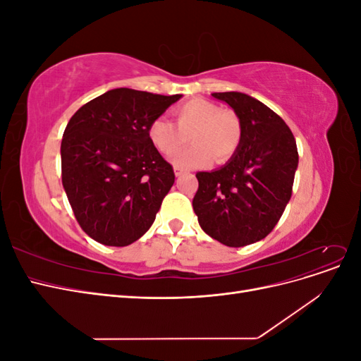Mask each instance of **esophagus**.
<instances>
[{
    "label": "esophagus",
    "mask_w": 361,
    "mask_h": 361,
    "mask_svg": "<svg viewBox=\"0 0 361 361\" xmlns=\"http://www.w3.org/2000/svg\"><path fill=\"white\" fill-rule=\"evenodd\" d=\"M185 173H187V170H185V169L174 167V174H176V176H182V174H185Z\"/></svg>",
    "instance_id": "1"
}]
</instances>
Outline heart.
I'll list each match as a JSON object with an SVG mask.
<instances>
[{
    "label": "heart",
    "instance_id": "heart-1",
    "mask_svg": "<svg viewBox=\"0 0 361 361\" xmlns=\"http://www.w3.org/2000/svg\"><path fill=\"white\" fill-rule=\"evenodd\" d=\"M176 124L158 117L149 125V140L159 154L170 157L190 137L191 145L171 158L180 169H194L209 164L214 158L224 162L231 158L243 137L239 117L231 110L206 99H192L176 108Z\"/></svg>",
    "mask_w": 361,
    "mask_h": 361
}]
</instances>
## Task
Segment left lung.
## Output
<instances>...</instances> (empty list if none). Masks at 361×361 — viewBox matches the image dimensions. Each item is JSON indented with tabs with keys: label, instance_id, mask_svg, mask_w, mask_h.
Segmentation results:
<instances>
[{
	"label": "left lung",
	"instance_id": "8db88e82",
	"mask_svg": "<svg viewBox=\"0 0 361 361\" xmlns=\"http://www.w3.org/2000/svg\"><path fill=\"white\" fill-rule=\"evenodd\" d=\"M241 120V143L223 167L199 171L192 209L203 232L227 247L264 239L292 195L298 150L283 118L256 97L212 93Z\"/></svg>",
	"mask_w": 361,
	"mask_h": 361
}]
</instances>
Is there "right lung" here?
Returning a JSON list of instances; mask_svg holds the SVG:
<instances>
[{"mask_svg":"<svg viewBox=\"0 0 361 361\" xmlns=\"http://www.w3.org/2000/svg\"><path fill=\"white\" fill-rule=\"evenodd\" d=\"M182 94L122 87L76 111L61 140V180L76 221L94 241L125 247L154 224L174 183L149 140V125Z\"/></svg>","mask_w":361,"mask_h":361,"instance_id":"1","label":"right lung"}]
</instances>
